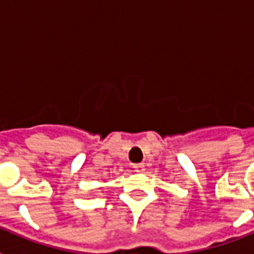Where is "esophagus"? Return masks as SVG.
Wrapping results in <instances>:
<instances>
[{
    "mask_svg": "<svg viewBox=\"0 0 254 254\" xmlns=\"http://www.w3.org/2000/svg\"><path fill=\"white\" fill-rule=\"evenodd\" d=\"M133 169L136 173H143L145 172V165L143 164H134Z\"/></svg>",
    "mask_w": 254,
    "mask_h": 254,
    "instance_id": "obj_1",
    "label": "esophagus"
}]
</instances>
